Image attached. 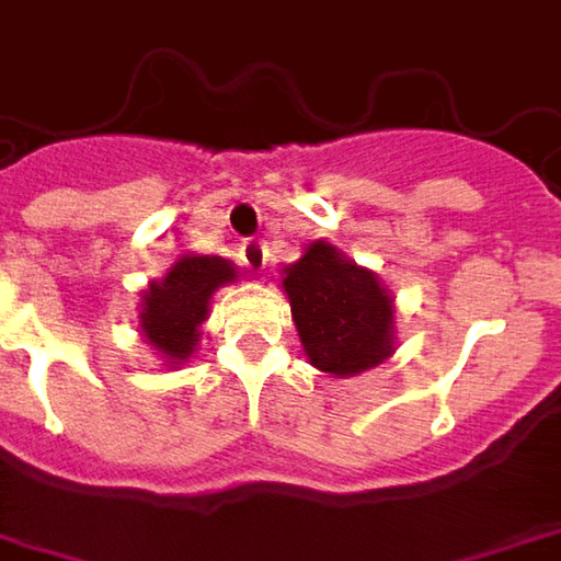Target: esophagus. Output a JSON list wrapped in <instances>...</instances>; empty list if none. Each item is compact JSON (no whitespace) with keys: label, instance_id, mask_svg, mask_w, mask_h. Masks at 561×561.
<instances>
[{"label":"esophagus","instance_id":"esophagus-1","mask_svg":"<svg viewBox=\"0 0 561 561\" xmlns=\"http://www.w3.org/2000/svg\"><path fill=\"white\" fill-rule=\"evenodd\" d=\"M239 257H242V264L249 266L251 273H264L266 270V249H264V242H257V239L245 242Z\"/></svg>","mask_w":561,"mask_h":561}]
</instances>
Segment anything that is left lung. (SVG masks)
<instances>
[{"label":"left lung","instance_id":"8db88e82","mask_svg":"<svg viewBox=\"0 0 561 561\" xmlns=\"http://www.w3.org/2000/svg\"><path fill=\"white\" fill-rule=\"evenodd\" d=\"M297 337L312 368L353 377L396 350V297L375 270L350 261L325 239L310 242L282 270Z\"/></svg>","mask_w":561,"mask_h":561}]
</instances>
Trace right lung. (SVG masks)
<instances>
[{
    "instance_id": "1",
    "label": "right lung",
    "mask_w": 561,
    "mask_h": 561,
    "mask_svg": "<svg viewBox=\"0 0 561 561\" xmlns=\"http://www.w3.org/2000/svg\"><path fill=\"white\" fill-rule=\"evenodd\" d=\"M236 282V266L211 254H181L162 279L140 291L137 331L169 368L193 359L211 297Z\"/></svg>"
}]
</instances>
